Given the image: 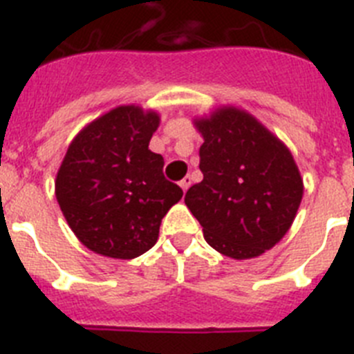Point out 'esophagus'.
Returning a JSON list of instances; mask_svg holds the SVG:
<instances>
[{"mask_svg": "<svg viewBox=\"0 0 354 354\" xmlns=\"http://www.w3.org/2000/svg\"><path fill=\"white\" fill-rule=\"evenodd\" d=\"M179 184H180V187H183V191H184V193H186V191L189 189V186H191V179H189V177H184V179L180 180Z\"/></svg>", "mask_w": 354, "mask_h": 354, "instance_id": "1", "label": "esophagus"}]
</instances>
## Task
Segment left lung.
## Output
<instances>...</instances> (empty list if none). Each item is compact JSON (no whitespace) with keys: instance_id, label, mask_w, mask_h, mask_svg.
<instances>
[{"instance_id":"obj_1","label":"left lung","mask_w":354,"mask_h":354,"mask_svg":"<svg viewBox=\"0 0 354 354\" xmlns=\"http://www.w3.org/2000/svg\"><path fill=\"white\" fill-rule=\"evenodd\" d=\"M203 135V180L186 202L207 244L235 259L259 256L290 230L302 202V177L283 142L248 112L225 106L196 121Z\"/></svg>"}]
</instances>
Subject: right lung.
<instances>
[{"mask_svg":"<svg viewBox=\"0 0 354 354\" xmlns=\"http://www.w3.org/2000/svg\"><path fill=\"white\" fill-rule=\"evenodd\" d=\"M160 118L118 106L91 122L68 147L56 198L80 242L109 258L131 259L152 248L183 189L165 179L163 158L149 151Z\"/></svg>","mask_w":354,"mask_h":354,"instance_id":"1","label":"right lung"}]
</instances>
